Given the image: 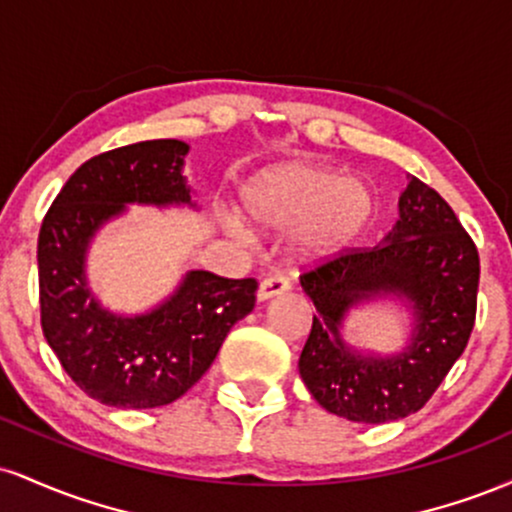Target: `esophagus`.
<instances>
[{
    "mask_svg": "<svg viewBox=\"0 0 512 512\" xmlns=\"http://www.w3.org/2000/svg\"><path fill=\"white\" fill-rule=\"evenodd\" d=\"M286 291H291L289 276L272 274V276H267V279H262L260 289H257V298H260V301H269V298L281 296V293H286Z\"/></svg>",
    "mask_w": 512,
    "mask_h": 512,
    "instance_id": "esophagus-1",
    "label": "esophagus"
}]
</instances>
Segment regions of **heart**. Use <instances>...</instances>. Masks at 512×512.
Segmentation results:
<instances>
[{
	"mask_svg": "<svg viewBox=\"0 0 512 512\" xmlns=\"http://www.w3.org/2000/svg\"><path fill=\"white\" fill-rule=\"evenodd\" d=\"M245 214L269 231L296 226V248L308 257L334 255L363 231L373 214L366 182L313 163L264 170L243 192Z\"/></svg>",
	"mask_w": 512,
	"mask_h": 512,
	"instance_id": "b5f03b06",
	"label": "heart"
}]
</instances>
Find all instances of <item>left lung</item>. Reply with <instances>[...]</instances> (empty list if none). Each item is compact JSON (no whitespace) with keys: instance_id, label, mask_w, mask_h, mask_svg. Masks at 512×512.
<instances>
[{"instance_id":"obj_1","label":"left lung","mask_w":512,"mask_h":512,"mask_svg":"<svg viewBox=\"0 0 512 512\" xmlns=\"http://www.w3.org/2000/svg\"><path fill=\"white\" fill-rule=\"evenodd\" d=\"M301 286L315 303L298 361L305 387L332 414L385 424L424 407L462 356L477 320L479 252L450 204L409 175L385 243L334 252L305 269ZM380 292L415 305L417 327L402 357L354 355L338 337L345 310Z\"/></svg>"}]
</instances>
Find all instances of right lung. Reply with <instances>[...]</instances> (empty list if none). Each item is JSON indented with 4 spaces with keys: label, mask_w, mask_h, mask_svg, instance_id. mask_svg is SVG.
Segmentation results:
<instances>
[{
    "label": "right lung",
    "mask_w": 512,
    "mask_h": 512,
    "mask_svg": "<svg viewBox=\"0 0 512 512\" xmlns=\"http://www.w3.org/2000/svg\"><path fill=\"white\" fill-rule=\"evenodd\" d=\"M187 144L151 139L88 158L64 182L38 236L40 327L79 390L117 409L175 402L207 373L223 339L255 308L257 279L190 272L170 301L117 317L93 301L84 252L96 228L127 202L187 204Z\"/></svg>",
    "instance_id": "right-lung-1"
}]
</instances>
